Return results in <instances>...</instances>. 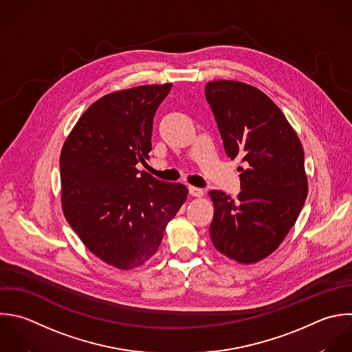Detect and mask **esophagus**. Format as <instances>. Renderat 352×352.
<instances>
[{
  "instance_id": "1",
  "label": "esophagus",
  "mask_w": 352,
  "mask_h": 352,
  "mask_svg": "<svg viewBox=\"0 0 352 352\" xmlns=\"http://www.w3.org/2000/svg\"><path fill=\"white\" fill-rule=\"evenodd\" d=\"M188 191H190L191 197H197V198H199V197H202V195H204V190H202V188H198V187H192V186H190V187H188Z\"/></svg>"
}]
</instances>
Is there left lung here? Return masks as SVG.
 Instances as JSON below:
<instances>
[{"label":"left lung","mask_w":352,"mask_h":352,"mask_svg":"<svg viewBox=\"0 0 352 352\" xmlns=\"http://www.w3.org/2000/svg\"><path fill=\"white\" fill-rule=\"evenodd\" d=\"M205 96L226 154L243 164L235 199L209 191L210 239L228 258L253 264L278 249L300 214L308 194L304 150L283 113L260 89L219 80L206 84Z\"/></svg>","instance_id":"obj_1"}]
</instances>
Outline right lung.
Segmentation results:
<instances>
[{
	"label": "right lung",
	"instance_id": "right-lung-1",
	"mask_svg": "<svg viewBox=\"0 0 352 352\" xmlns=\"http://www.w3.org/2000/svg\"><path fill=\"white\" fill-rule=\"evenodd\" d=\"M170 88L140 85L100 98L60 153L65 217L95 256L118 270L136 268L155 254L187 199L186 186L136 169L148 158L153 120Z\"/></svg>",
	"mask_w": 352,
	"mask_h": 352
}]
</instances>
